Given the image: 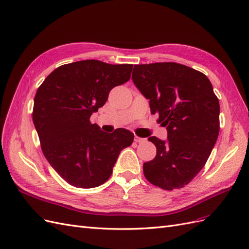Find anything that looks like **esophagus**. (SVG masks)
<instances>
[{"mask_svg":"<svg viewBox=\"0 0 249 249\" xmlns=\"http://www.w3.org/2000/svg\"><path fill=\"white\" fill-rule=\"evenodd\" d=\"M134 142H146V139H142V138H140V136H138V135H135L134 136Z\"/></svg>","mask_w":249,"mask_h":249,"instance_id":"esophagus-1","label":"esophagus"}]
</instances>
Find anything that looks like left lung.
I'll list each match as a JSON object with an SVG mask.
<instances>
[{
	"label": "left lung",
	"instance_id": "left-lung-1",
	"mask_svg": "<svg viewBox=\"0 0 249 249\" xmlns=\"http://www.w3.org/2000/svg\"><path fill=\"white\" fill-rule=\"evenodd\" d=\"M132 81L167 130V141L148 139L157 153L143 163V175L162 189L182 188L204 167L218 138L220 107L212 84L202 72L174 62L134 65Z\"/></svg>",
	"mask_w": 249,
	"mask_h": 249
}]
</instances>
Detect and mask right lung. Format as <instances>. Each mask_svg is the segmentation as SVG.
Listing matches in <instances>:
<instances>
[{
	"label": "right lung",
	"mask_w": 249,
	"mask_h": 249,
	"mask_svg": "<svg viewBox=\"0 0 249 249\" xmlns=\"http://www.w3.org/2000/svg\"><path fill=\"white\" fill-rule=\"evenodd\" d=\"M132 67L78 61L54 69L38 88L33 122L40 145L47 161L70 185L93 188L107 182L120 152L132 143L129 130L106 133L90 121L110 90L129 81Z\"/></svg>",
	"instance_id": "add662e5"
}]
</instances>
